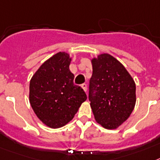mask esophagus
<instances>
[{"mask_svg": "<svg viewBox=\"0 0 160 160\" xmlns=\"http://www.w3.org/2000/svg\"><path fill=\"white\" fill-rule=\"evenodd\" d=\"M81 87L82 88V89L84 90V92H87V91H88V85H87L86 83H83V84H82Z\"/></svg>", "mask_w": 160, "mask_h": 160, "instance_id": "esophagus-1", "label": "esophagus"}]
</instances>
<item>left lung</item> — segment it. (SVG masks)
Masks as SVG:
<instances>
[{
	"label": "left lung",
	"mask_w": 160,
	"mask_h": 160,
	"mask_svg": "<svg viewBox=\"0 0 160 160\" xmlns=\"http://www.w3.org/2000/svg\"><path fill=\"white\" fill-rule=\"evenodd\" d=\"M89 101L98 123L115 129L125 122L136 104V84L124 66L109 54L94 58Z\"/></svg>",
	"instance_id": "left-lung-1"
}]
</instances>
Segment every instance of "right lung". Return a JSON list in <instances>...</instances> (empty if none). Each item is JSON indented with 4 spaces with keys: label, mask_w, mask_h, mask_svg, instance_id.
Here are the masks:
<instances>
[{
    "label": "right lung",
    "mask_w": 160,
    "mask_h": 160,
    "mask_svg": "<svg viewBox=\"0 0 160 160\" xmlns=\"http://www.w3.org/2000/svg\"><path fill=\"white\" fill-rule=\"evenodd\" d=\"M70 61L68 54H55L42 64L30 81L32 108L38 118L51 128H61L71 121L87 100L82 88L73 83Z\"/></svg>",
    "instance_id": "1"
}]
</instances>
